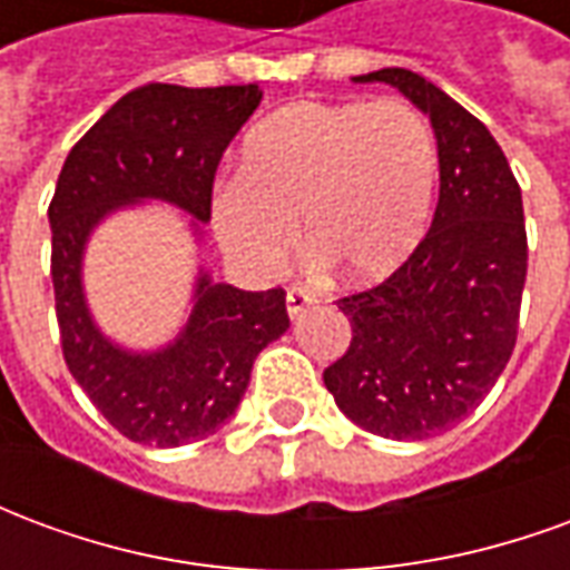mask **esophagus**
Segmentation results:
<instances>
[{"instance_id": "34e87169", "label": "esophagus", "mask_w": 570, "mask_h": 570, "mask_svg": "<svg viewBox=\"0 0 570 570\" xmlns=\"http://www.w3.org/2000/svg\"><path fill=\"white\" fill-rule=\"evenodd\" d=\"M311 305H314V296H311L308 289H302V286H289V289H286V311H289L293 321H298Z\"/></svg>"}]
</instances>
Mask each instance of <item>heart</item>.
<instances>
[{"instance_id": "1", "label": "heart", "mask_w": 570, "mask_h": 570, "mask_svg": "<svg viewBox=\"0 0 570 570\" xmlns=\"http://www.w3.org/2000/svg\"><path fill=\"white\" fill-rule=\"evenodd\" d=\"M436 142L403 100H298L262 118L240 176L216 188L213 232L247 272L272 274L296 247L351 284L403 268L428 235Z\"/></svg>"}]
</instances>
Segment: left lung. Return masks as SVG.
Instances as JSON below:
<instances>
[{"label": "left lung", "mask_w": 570, "mask_h": 570, "mask_svg": "<svg viewBox=\"0 0 570 570\" xmlns=\"http://www.w3.org/2000/svg\"><path fill=\"white\" fill-rule=\"evenodd\" d=\"M354 81H384L430 118L440 204L403 268L338 298L354 338L323 384L357 428L428 440L464 421L513 354L528 272L522 191L489 128L433 81L400 67Z\"/></svg>", "instance_id": "8db88e82"}]
</instances>
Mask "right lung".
<instances>
[{
	"mask_svg": "<svg viewBox=\"0 0 570 570\" xmlns=\"http://www.w3.org/2000/svg\"><path fill=\"white\" fill-rule=\"evenodd\" d=\"M259 100V85H142L72 146L57 179L48 223L63 360L100 415L142 445L207 440L235 415L259 351L289 330L286 293L216 284L200 265L188 321L174 342L130 351L88 308L85 249L104 219L146 200L191 216V235L204 240L219 158Z\"/></svg>",
	"mask_w": 570,
	"mask_h": 570,
	"instance_id": "add662e5",
	"label": "right lung"
}]
</instances>
